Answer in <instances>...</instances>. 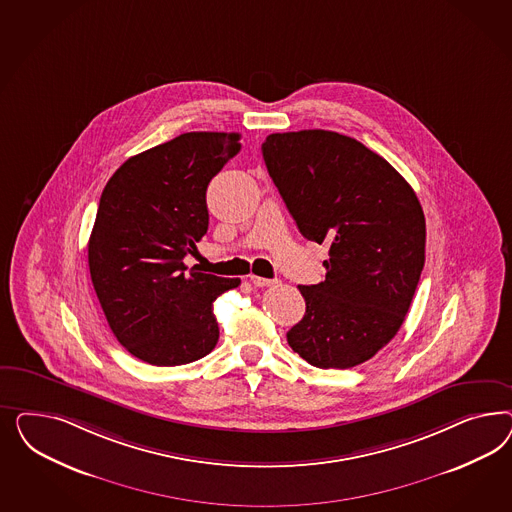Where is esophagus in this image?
I'll return each mask as SVG.
<instances>
[{
  "label": "esophagus",
  "mask_w": 512,
  "mask_h": 512,
  "mask_svg": "<svg viewBox=\"0 0 512 512\" xmlns=\"http://www.w3.org/2000/svg\"><path fill=\"white\" fill-rule=\"evenodd\" d=\"M249 281L255 285V287H270L276 283V279L259 278V276H249Z\"/></svg>",
  "instance_id": "obj_1"
}]
</instances>
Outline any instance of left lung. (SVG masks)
Returning <instances> with one entry per match:
<instances>
[{"label":"left lung","mask_w":512,"mask_h":512,"mask_svg":"<svg viewBox=\"0 0 512 512\" xmlns=\"http://www.w3.org/2000/svg\"><path fill=\"white\" fill-rule=\"evenodd\" d=\"M266 169L304 238L326 242L325 281L300 285L287 332L315 368H353L400 330L424 268L426 221L413 187L362 142L325 129L272 133Z\"/></svg>","instance_id":"left-lung-1"}]
</instances>
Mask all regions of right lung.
<instances>
[{
  "mask_svg": "<svg viewBox=\"0 0 512 512\" xmlns=\"http://www.w3.org/2000/svg\"><path fill=\"white\" fill-rule=\"evenodd\" d=\"M238 133L193 131L125 161L103 189L88 264L110 330L154 366L206 357L219 338L214 300L238 278L186 272L208 231L206 189L240 152Z\"/></svg>",
  "mask_w": 512,
  "mask_h": 512,
  "instance_id": "1",
  "label": "right lung"
}]
</instances>
